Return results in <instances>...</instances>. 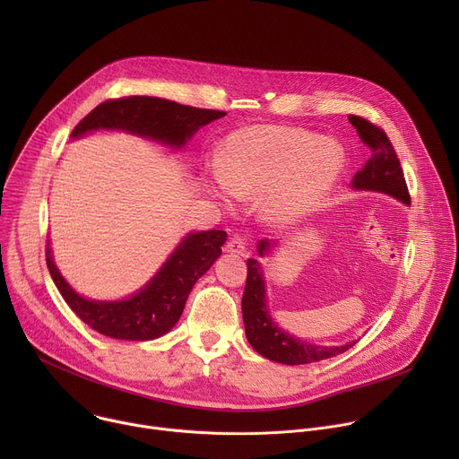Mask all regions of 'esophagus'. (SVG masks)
Here are the masks:
<instances>
[{
  "mask_svg": "<svg viewBox=\"0 0 459 459\" xmlns=\"http://www.w3.org/2000/svg\"><path fill=\"white\" fill-rule=\"evenodd\" d=\"M225 250L230 252V254H238V255H243L247 252V245H245V239L241 236H232L227 245H225Z\"/></svg>",
  "mask_w": 459,
  "mask_h": 459,
  "instance_id": "obj_1",
  "label": "esophagus"
}]
</instances>
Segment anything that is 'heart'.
<instances>
[{
  "mask_svg": "<svg viewBox=\"0 0 459 459\" xmlns=\"http://www.w3.org/2000/svg\"><path fill=\"white\" fill-rule=\"evenodd\" d=\"M345 167L343 149L301 130L254 125L229 134L221 145V167L212 169L209 192L232 200H259L269 221H290L307 214L336 183Z\"/></svg>",
  "mask_w": 459,
  "mask_h": 459,
  "instance_id": "heart-1",
  "label": "heart"
}]
</instances>
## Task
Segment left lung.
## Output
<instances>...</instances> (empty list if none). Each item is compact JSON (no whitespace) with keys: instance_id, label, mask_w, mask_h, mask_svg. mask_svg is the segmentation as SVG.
I'll use <instances>...</instances> for the list:
<instances>
[{"instance_id":"left-lung-1","label":"left lung","mask_w":459,"mask_h":459,"mask_svg":"<svg viewBox=\"0 0 459 459\" xmlns=\"http://www.w3.org/2000/svg\"><path fill=\"white\" fill-rule=\"evenodd\" d=\"M349 121L354 125L361 142L372 151L365 167L354 174L351 186L356 190L383 192L405 205H411L403 169L386 134L361 116L351 114ZM273 245L274 243L269 239H261L257 243V254L265 255ZM265 294V280L259 261L247 259V285L241 299L245 334L252 349L264 358L283 365H307L334 358L356 345V342H351L340 347H323L285 333L273 319Z\"/></svg>"}]
</instances>
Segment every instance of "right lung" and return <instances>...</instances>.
Instances as JSON below:
<instances>
[{
  "instance_id": "obj_1",
  "label": "right lung",
  "mask_w": 459,
  "mask_h": 459,
  "mask_svg": "<svg viewBox=\"0 0 459 459\" xmlns=\"http://www.w3.org/2000/svg\"><path fill=\"white\" fill-rule=\"evenodd\" d=\"M225 114L152 96H130L98 105L74 126L71 138H82L94 130H123L178 151L202 126ZM225 241V230L188 232L143 289L117 301H98L78 294L57 271L48 241L47 267L63 299L91 329L114 340L147 342L172 331L194 283L214 265Z\"/></svg>"
}]
</instances>
